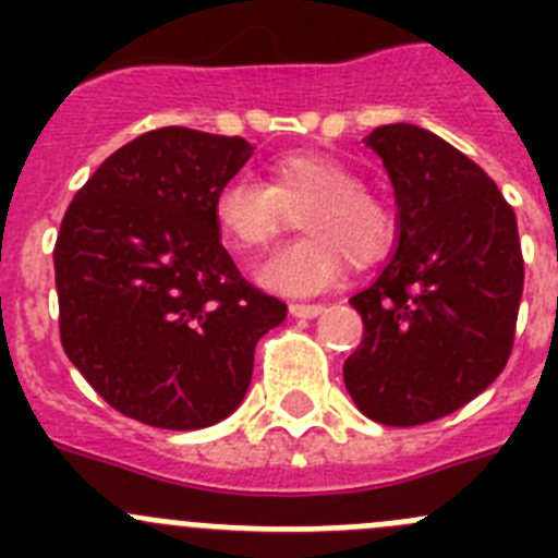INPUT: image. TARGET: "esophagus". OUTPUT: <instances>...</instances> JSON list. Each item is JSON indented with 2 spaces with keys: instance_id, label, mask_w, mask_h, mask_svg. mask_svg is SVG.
Wrapping results in <instances>:
<instances>
[{
  "instance_id": "esophagus-1",
  "label": "esophagus",
  "mask_w": 558,
  "mask_h": 558,
  "mask_svg": "<svg viewBox=\"0 0 558 558\" xmlns=\"http://www.w3.org/2000/svg\"><path fill=\"white\" fill-rule=\"evenodd\" d=\"M324 313V304H290V315L293 318H315Z\"/></svg>"
}]
</instances>
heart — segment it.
<instances>
[{
    "mask_svg": "<svg viewBox=\"0 0 558 558\" xmlns=\"http://www.w3.org/2000/svg\"><path fill=\"white\" fill-rule=\"evenodd\" d=\"M299 210L307 236L256 270V279L276 293H318L338 279L347 259L377 263L393 240L386 204L363 186L354 167L327 153H284L268 165V184L234 175L211 204L220 234L236 251L268 248Z\"/></svg>",
    "mask_w": 558,
    "mask_h": 558,
    "instance_id": "1",
    "label": "heart"
}]
</instances>
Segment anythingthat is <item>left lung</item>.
<instances>
[{
    "mask_svg": "<svg viewBox=\"0 0 558 558\" xmlns=\"http://www.w3.org/2000/svg\"><path fill=\"white\" fill-rule=\"evenodd\" d=\"M363 142L388 170L399 234L391 263L349 299L363 340L343 383L379 425H425L506 368L525 279L517 218L475 161L425 128L397 122Z\"/></svg>",
    "mask_w": 558,
    "mask_h": 558,
    "instance_id": "8db88e82",
    "label": "left lung"
}]
</instances>
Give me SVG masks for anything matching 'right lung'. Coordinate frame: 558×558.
I'll return each mask as SVG.
<instances>
[{
  "label": "right lung",
  "instance_id": "add662e5",
  "mask_svg": "<svg viewBox=\"0 0 558 558\" xmlns=\"http://www.w3.org/2000/svg\"><path fill=\"white\" fill-rule=\"evenodd\" d=\"M251 153L243 136L147 131L69 204L56 243L61 343L113 411L201 430L243 402L256 340L288 315L245 282L211 215Z\"/></svg>",
  "mask_w": 558,
  "mask_h": 558
}]
</instances>
